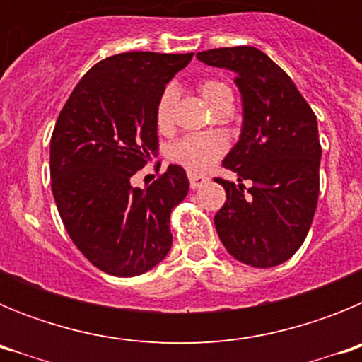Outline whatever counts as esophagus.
I'll use <instances>...</instances> for the list:
<instances>
[{"label":"esophagus","mask_w":362,"mask_h":362,"mask_svg":"<svg viewBox=\"0 0 362 362\" xmlns=\"http://www.w3.org/2000/svg\"><path fill=\"white\" fill-rule=\"evenodd\" d=\"M188 181H190L192 188H199L209 181V177L203 174H188Z\"/></svg>","instance_id":"obj_1"}]
</instances>
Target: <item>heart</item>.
Returning <instances> with one entry per match:
<instances>
[{
    "instance_id": "b5f03b06",
    "label": "heart",
    "mask_w": 362,
    "mask_h": 362,
    "mask_svg": "<svg viewBox=\"0 0 362 362\" xmlns=\"http://www.w3.org/2000/svg\"><path fill=\"white\" fill-rule=\"evenodd\" d=\"M199 92L204 101L210 107H216V103L225 94H228L230 88L225 83L217 79H206L199 83ZM175 88L166 86L159 94L158 105H156V124L159 130H166L172 124V112L175 103ZM226 139L217 132L204 134H188L168 146V159L175 165L183 166L190 172H203L209 166H212L217 159L225 153Z\"/></svg>"
}]
</instances>
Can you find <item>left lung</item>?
Instances as JSON below:
<instances>
[{"label":"left lung","instance_id":"8db88e82","mask_svg":"<svg viewBox=\"0 0 362 362\" xmlns=\"http://www.w3.org/2000/svg\"><path fill=\"white\" fill-rule=\"evenodd\" d=\"M197 59L235 74L243 105L241 134L223 159L238 183L217 179L226 190L217 235L241 263L277 267L299 250L317 209V117L288 74L255 47L204 50Z\"/></svg>","mask_w":362,"mask_h":362}]
</instances>
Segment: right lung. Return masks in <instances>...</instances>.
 Segmentation results:
<instances>
[{
  "label": "right lung",
  "instance_id": "obj_1",
  "mask_svg": "<svg viewBox=\"0 0 362 362\" xmlns=\"http://www.w3.org/2000/svg\"><path fill=\"white\" fill-rule=\"evenodd\" d=\"M194 54L124 52L92 66L70 94L50 139L57 212L99 270L141 276L172 246L170 212L188 194L177 165L150 187L130 177L158 152L156 105Z\"/></svg>",
  "mask_w": 362,
  "mask_h": 362
}]
</instances>
